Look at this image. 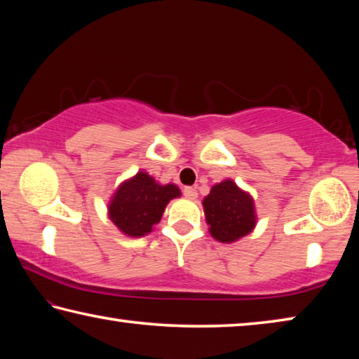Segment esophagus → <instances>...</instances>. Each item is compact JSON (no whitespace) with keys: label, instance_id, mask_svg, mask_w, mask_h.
Segmentation results:
<instances>
[{"label":"esophagus","instance_id":"esophagus-1","mask_svg":"<svg viewBox=\"0 0 359 359\" xmlns=\"http://www.w3.org/2000/svg\"><path fill=\"white\" fill-rule=\"evenodd\" d=\"M184 196L185 198H188V199H196L198 198V190L196 188H193V187H184Z\"/></svg>","mask_w":359,"mask_h":359}]
</instances>
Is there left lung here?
<instances>
[{
    "instance_id": "left-lung-1",
    "label": "left lung",
    "mask_w": 359,
    "mask_h": 359,
    "mask_svg": "<svg viewBox=\"0 0 359 359\" xmlns=\"http://www.w3.org/2000/svg\"><path fill=\"white\" fill-rule=\"evenodd\" d=\"M205 220L210 234L220 242H234L255 226L253 201L233 180H224L204 198Z\"/></svg>"
}]
</instances>
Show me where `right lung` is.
Returning <instances> with one entry per match:
<instances>
[{
	"label": "right lung",
	"mask_w": 359,
	"mask_h": 359,
	"mask_svg": "<svg viewBox=\"0 0 359 359\" xmlns=\"http://www.w3.org/2000/svg\"><path fill=\"white\" fill-rule=\"evenodd\" d=\"M177 196L180 190L175 185H158L149 174L137 172L120 185L109 205V217L125 234L141 238L161 220L166 204Z\"/></svg>",
	"instance_id": "1"
}]
</instances>
